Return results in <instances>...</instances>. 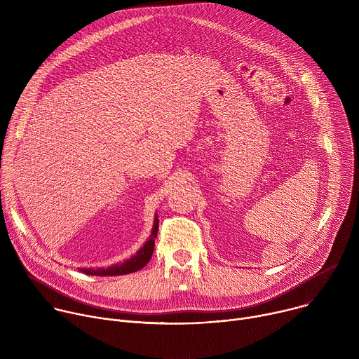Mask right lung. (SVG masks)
<instances>
[{"instance_id":"1","label":"right lung","mask_w":359,"mask_h":359,"mask_svg":"<svg viewBox=\"0 0 359 359\" xmlns=\"http://www.w3.org/2000/svg\"><path fill=\"white\" fill-rule=\"evenodd\" d=\"M158 230H159V219H158V216H155V223H153V229H151V233H150L149 238L146 240L143 247L135 255H132L130 259H128L126 262H123L121 264H114V266L107 267V269H79V271H82L88 276L111 277V276L130 274V273H135V271L143 269L149 263L151 254H153Z\"/></svg>"}]
</instances>
